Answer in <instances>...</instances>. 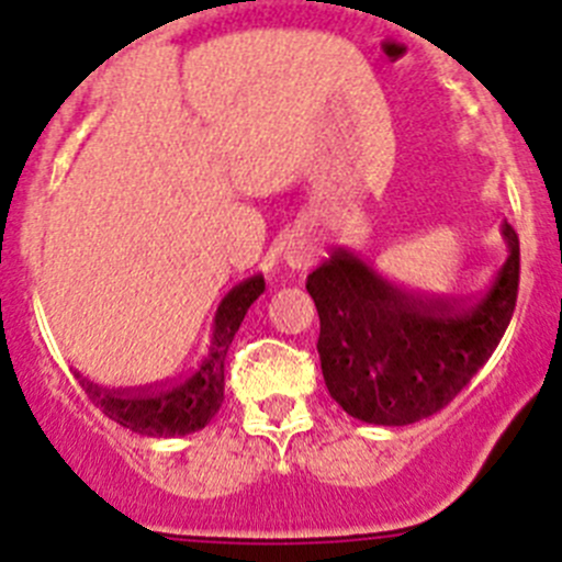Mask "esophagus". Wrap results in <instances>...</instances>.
<instances>
[{
    "label": "esophagus",
    "instance_id": "esophagus-1",
    "mask_svg": "<svg viewBox=\"0 0 562 562\" xmlns=\"http://www.w3.org/2000/svg\"><path fill=\"white\" fill-rule=\"evenodd\" d=\"M284 261L286 267H292V270L297 272L312 267V261H315V247H312L310 238L292 233V236L284 241Z\"/></svg>",
    "mask_w": 562,
    "mask_h": 562
}]
</instances>
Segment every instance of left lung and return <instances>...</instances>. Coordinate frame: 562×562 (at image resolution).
Segmentation results:
<instances>
[{
    "label": "left lung",
    "mask_w": 562,
    "mask_h": 562,
    "mask_svg": "<svg viewBox=\"0 0 562 562\" xmlns=\"http://www.w3.org/2000/svg\"><path fill=\"white\" fill-rule=\"evenodd\" d=\"M501 236L504 265L470 304L408 295L346 250L306 278L326 389L346 414L385 428L414 425L473 380L498 349L518 297V233L504 222Z\"/></svg>",
    "instance_id": "1"
}]
</instances>
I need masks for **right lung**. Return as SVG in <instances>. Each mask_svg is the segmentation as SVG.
Wrapping results in <instances>:
<instances>
[{
  "instance_id": "right-lung-1",
  "label": "right lung",
  "mask_w": 562,
  "mask_h": 562,
  "mask_svg": "<svg viewBox=\"0 0 562 562\" xmlns=\"http://www.w3.org/2000/svg\"><path fill=\"white\" fill-rule=\"evenodd\" d=\"M261 292H265V276H250L222 297V304L216 306V315H213L207 351L196 362V369L188 371L180 382H173L168 389L121 394V391L101 389L78 374L81 389L109 419L134 434L160 436V439L196 434L220 414L222 400H225L227 349H231L247 310Z\"/></svg>"
}]
</instances>
